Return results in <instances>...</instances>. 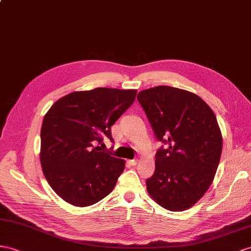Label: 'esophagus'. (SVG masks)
Masks as SVG:
<instances>
[{"mask_svg":"<svg viewBox=\"0 0 251 251\" xmlns=\"http://www.w3.org/2000/svg\"><path fill=\"white\" fill-rule=\"evenodd\" d=\"M129 164L132 165V166H136L138 164V159H132V160H129Z\"/></svg>","mask_w":251,"mask_h":251,"instance_id":"obj_1","label":"esophagus"}]
</instances>
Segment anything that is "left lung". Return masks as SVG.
Returning <instances> with one entry per match:
<instances>
[{"mask_svg":"<svg viewBox=\"0 0 251 251\" xmlns=\"http://www.w3.org/2000/svg\"><path fill=\"white\" fill-rule=\"evenodd\" d=\"M137 99L157 140L156 170L147 192L170 211L194 205L213 181L223 138L214 112L198 95L170 86L139 92Z\"/></svg>","mask_w":251,"mask_h":251,"instance_id":"1","label":"left lung"}]
</instances>
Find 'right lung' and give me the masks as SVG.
Listing matches in <instances>:
<instances>
[{
    "mask_svg": "<svg viewBox=\"0 0 251 251\" xmlns=\"http://www.w3.org/2000/svg\"><path fill=\"white\" fill-rule=\"evenodd\" d=\"M137 90L95 88L59 99L44 115L40 161L49 184L64 201L88 207L110 194L125 161L101 151L111 126L129 108Z\"/></svg>",
    "mask_w": 251,
    "mask_h": 251,
    "instance_id": "1",
    "label": "right lung"
}]
</instances>
